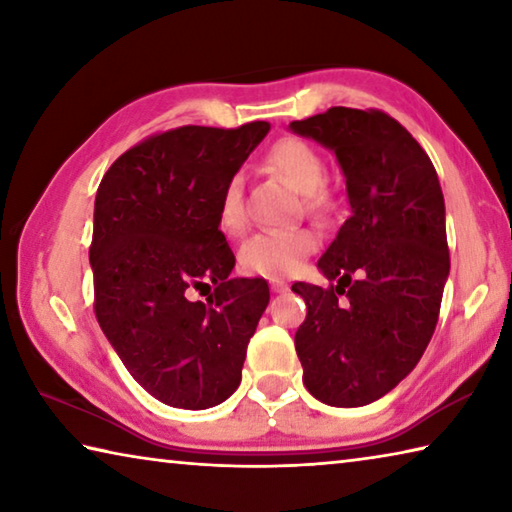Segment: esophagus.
Masks as SVG:
<instances>
[{"label":"esophagus","instance_id":"esophagus-1","mask_svg":"<svg viewBox=\"0 0 512 512\" xmlns=\"http://www.w3.org/2000/svg\"><path fill=\"white\" fill-rule=\"evenodd\" d=\"M268 282H271V289H273L275 293H282V291L289 289V284L284 282L282 277H271V280H268Z\"/></svg>","mask_w":512,"mask_h":512}]
</instances>
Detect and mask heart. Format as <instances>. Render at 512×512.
I'll list each match as a JSON object with an SVG mask.
<instances>
[{
	"label": "heart",
	"mask_w": 512,
	"mask_h": 512,
	"mask_svg": "<svg viewBox=\"0 0 512 512\" xmlns=\"http://www.w3.org/2000/svg\"><path fill=\"white\" fill-rule=\"evenodd\" d=\"M264 167L287 180L302 194L309 214L325 216L332 207L329 192L323 187L327 180V162L316 146L300 137H282L264 153ZM219 225L228 235H239L246 228L244 194L241 180L230 178L223 187L219 201ZM318 246L314 232L305 228L291 230H264L250 237L241 246L239 262L246 273L264 277H287L300 271L305 257Z\"/></svg>",
	"instance_id": "heart-1"
}]
</instances>
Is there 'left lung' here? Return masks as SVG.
Wrapping results in <instances>:
<instances>
[{
  "label": "left lung",
  "instance_id": "left-lung-1",
  "mask_svg": "<svg viewBox=\"0 0 512 512\" xmlns=\"http://www.w3.org/2000/svg\"><path fill=\"white\" fill-rule=\"evenodd\" d=\"M339 158L350 216L318 259L329 287L296 282L307 305L296 352L307 391L329 406L384 397L415 368L438 323L449 248L429 155L384 110L329 108L291 121Z\"/></svg>",
  "mask_w": 512,
  "mask_h": 512
}]
</instances>
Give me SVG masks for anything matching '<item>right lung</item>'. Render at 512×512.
<instances>
[{
    "mask_svg": "<svg viewBox=\"0 0 512 512\" xmlns=\"http://www.w3.org/2000/svg\"><path fill=\"white\" fill-rule=\"evenodd\" d=\"M268 128L151 135L121 153L97 189L94 314L137 384L176 409H210L237 391L271 298L262 277H230L235 255L219 230L223 187ZM194 288L208 298L192 301Z\"/></svg>",
    "mask_w": 512,
    "mask_h": 512,
    "instance_id": "add662e5",
    "label": "right lung"
}]
</instances>
